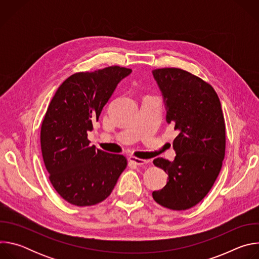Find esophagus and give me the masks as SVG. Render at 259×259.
<instances>
[{
  "mask_svg": "<svg viewBox=\"0 0 259 259\" xmlns=\"http://www.w3.org/2000/svg\"><path fill=\"white\" fill-rule=\"evenodd\" d=\"M129 161L135 165H138V166H141V165H144L147 163L146 160H142V159H139V158H135V157H129Z\"/></svg>",
  "mask_w": 259,
  "mask_h": 259,
  "instance_id": "esophagus-1",
  "label": "esophagus"
}]
</instances>
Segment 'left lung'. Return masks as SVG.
Wrapping results in <instances>:
<instances>
[{
	"label": "left lung",
	"instance_id": "8db88e82",
	"mask_svg": "<svg viewBox=\"0 0 259 259\" xmlns=\"http://www.w3.org/2000/svg\"><path fill=\"white\" fill-rule=\"evenodd\" d=\"M166 107V122L178 135L173 140L175 159L154 160L168 174L166 186L153 192L154 200L172 210L196 206L209 193L226 154V124L213 87L175 67L153 70Z\"/></svg>",
	"mask_w": 259,
	"mask_h": 259
}]
</instances>
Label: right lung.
<instances>
[{"mask_svg":"<svg viewBox=\"0 0 259 259\" xmlns=\"http://www.w3.org/2000/svg\"><path fill=\"white\" fill-rule=\"evenodd\" d=\"M132 72L121 66L77 72L53 96L41 127V149L49 179L68 203L98 204L113 192L127 166L123 155L90 145L88 131L118 84Z\"/></svg>","mask_w":259,"mask_h":259,"instance_id":"right-lung-1","label":"right lung"}]
</instances>
